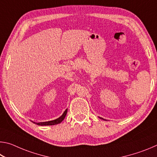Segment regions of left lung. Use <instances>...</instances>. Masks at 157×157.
Returning <instances> with one entry per match:
<instances>
[{
    "instance_id": "obj_1",
    "label": "left lung",
    "mask_w": 157,
    "mask_h": 157,
    "mask_svg": "<svg viewBox=\"0 0 157 157\" xmlns=\"http://www.w3.org/2000/svg\"><path fill=\"white\" fill-rule=\"evenodd\" d=\"M100 119H103V118H100Z\"/></svg>"
}]
</instances>
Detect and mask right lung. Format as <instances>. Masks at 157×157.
<instances>
[{"instance_id":"1","label":"right lung","mask_w":157,"mask_h":157,"mask_svg":"<svg viewBox=\"0 0 157 157\" xmlns=\"http://www.w3.org/2000/svg\"><path fill=\"white\" fill-rule=\"evenodd\" d=\"M66 113H67V109H66V111L63 112V113L59 117V118L55 119V120H54V121H48V122H41V123H34V122H33V123L38 124V125H41V126L55 125V124H57L62 123V121L65 118Z\"/></svg>"}]
</instances>
